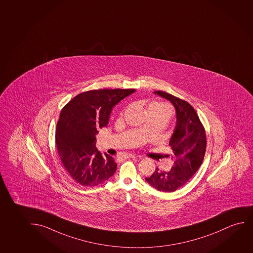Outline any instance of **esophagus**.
Listing matches in <instances>:
<instances>
[{
  "label": "esophagus",
  "instance_id": "esophagus-1",
  "mask_svg": "<svg viewBox=\"0 0 253 253\" xmlns=\"http://www.w3.org/2000/svg\"><path fill=\"white\" fill-rule=\"evenodd\" d=\"M125 159H132V158H135V155L134 154H132V153H127V154H125L124 156Z\"/></svg>",
  "mask_w": 253,
  "mask_h": 253
}]
</instances>
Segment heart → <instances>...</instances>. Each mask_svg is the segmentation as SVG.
<instances>
[{
  "instance_id": "heart-1",
  "label": "heart",
  "mask_w": 253,
  "mask_h": 253,
  "mask_svg": "<svg viewBox=\"0 0 253 253\" xmlns=\"http://www.w3.org/2000/svg\"><path fill=\"white\" fill-rule=\"evenodd\" d=\"M148 110H149V112H152V111L158 112V113H160V114L167 115L169 118L171 117V108L167 104L160 103V102H153V103L150 105Z\"/></svg>"
}]
</instances>
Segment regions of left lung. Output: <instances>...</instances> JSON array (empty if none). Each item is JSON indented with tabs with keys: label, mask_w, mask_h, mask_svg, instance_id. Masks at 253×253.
Returning a JSON list of instances; mask_svg holds the SVG:
<instances>
[{
	"label": "left lung",
	"mask_w": 253,
	"mask_h": 253,
	"mask_svg": "<svg viewBox=\"0 0 253 253\" xmlns=\"http://www.w3.org/2000/svg\"><path fill=\"white\" fill-rule=\"evenodd\" d=\"M154 94L169 100L176 111V125L169 141L174 166L169 171L157 168L146 181L161 192H174L185 185L203 162L207 137L194 108L185 100L162 91Z\"/></svg>",
	"instance_id": "1"
}]
</instances>
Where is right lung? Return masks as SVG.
Masks as SVG:
<instances>
[{
    "instance_id": "add662e5",
    "label": "right lung",
    "mask_w": 253,
    "mask_h": 253,
    "mask_svg": "<svg viewBox=\"0 0 253 253\" xmlns=\"http://www.w3.org/2000/svg\"><path fill=\"white\" fill-rule=\"evenodd\" d=\"M135 89H100L80 93L61 110L55 141L61 162L75 181L101 185L114 176L117 164L97 150L98 129L107 126L112 110Z\"/></svg>"
}]
</instances>
